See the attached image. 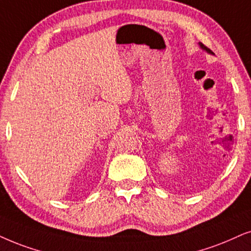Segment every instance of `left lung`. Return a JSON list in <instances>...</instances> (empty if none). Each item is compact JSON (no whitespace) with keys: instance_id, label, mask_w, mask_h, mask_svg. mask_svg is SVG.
<instances>
[{"instance_id":"left-lung-1","label":"left lung","mask_w":251,"mask_h":251,"mask_svg":"<svg viewBox=\"0 0 251 251\" xmlns=\"http://www.w3.org/2000/svg\"><path fill=\"white\" fill-rule=\"evenodd\" d=\"M201 49H204V50H207V52H211V50H210V49H207V47H205L204 45H201Z\"/></svg>"}]
</instances>
